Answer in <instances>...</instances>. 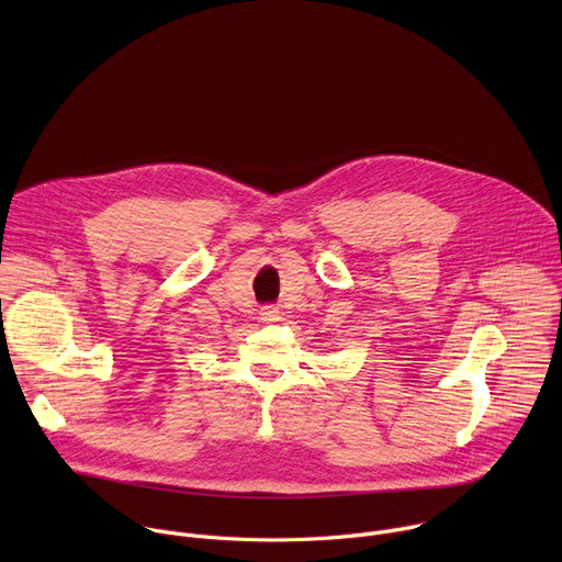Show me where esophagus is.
Returning a JSON list of instances; mask_svg holds the SVG:
<instances>
[{
    "mask_svg": "<svg viewBox=\"0 0 562 562\" xmlns=\"http://www.w3.org/2000/svg\"><path fill=\"white\" fill-rule=\"evenodd\" d=\"M260 319H262V323H278V319H280V311H278L276 306H265V308L260 311Z\"/></svg>",
    "mask_w": 562,
    "mask_h": 562,
    "instance_id": "esophagus-1",
    "label": "esophagus"
}]
</instances>
